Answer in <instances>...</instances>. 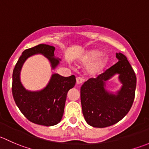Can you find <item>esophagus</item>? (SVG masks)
<instances>
[{
  "label": "esophagus",
  "mask_w": 149,
  "mask_h": 149,
  "mask_svg": "<svg viewBox=\"0 0 149 149\" xmlns=\"http://www.w3.org/2000/svg\"><path fill=\"white\" fill-rule=\"evenodd\" d=\"M84 81V79L81 77H77L76 78V83L77 84H81L83 83Z\"/></svg>",
  "instance_id": "1"
}]
</instances>
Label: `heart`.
Here are the masks:
<instances>
[{
  "mask_svg": "<svg viewBox=\"0 0 149 149\" xmlns=\"http://www.w3.org/2000/svg\"><path fill=\"white\" fill-rule=\"evenodd\" d=\"M100 49H90L84 54L80 58V63L87 66V72L91 76H97L102 73L108 63L109 58L102 55Z\"/></svg>",
  "mask_w": 149,
  "mask_h": 149,
  "instance_id": "b5f03b06",
  "label": "heart"
}]
</instances>
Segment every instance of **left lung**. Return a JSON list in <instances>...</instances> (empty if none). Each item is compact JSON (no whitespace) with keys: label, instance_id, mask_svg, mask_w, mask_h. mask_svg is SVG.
Wrapping results in <instances>:
<instances>
[{"label":"left lung","instance_id":"1","mask_svg":"<svg viewBox=\"0 0 149 149\" xmlns=\"http://www.w3.org/2000/svg\"><path fill=\"white\" fill-rule=\"evenodd\" d=\"M119 60L96 78H91L81 87L82 112L86 121L95 127H106L121 120L130 111L135 98L136 76L123 54L116 53ZM119 74L123 86L117 95L105 89V81Z\"/></svg>","mask_w":149,"mask_h":149}]
</instances>
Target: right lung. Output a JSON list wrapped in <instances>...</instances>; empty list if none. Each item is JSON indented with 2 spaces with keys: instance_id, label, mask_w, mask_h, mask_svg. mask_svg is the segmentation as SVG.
Wrapping results in <instances>:
<instances>
[{
  "instance_id": "1",
  "label": "right lung",
  "mask_w": 149,
  "mask_h": 149,
  "mask_svg": "<svg viewBox=\"0 0 149 149\" xmlns=\"http://www.w3.org/2000/svg\"><path fill=\"white\" fill-rule=\"evenodd\" d=\"M55 47L40 44L25 49L18 60L13 71L12 94L16 105L29 121L41 125L52 126L62 119L68 91L76 84L74 75L63 77L55 73L47 86L40 91L25 89L20 81V71L23 63L34 54H42L49 61L52 69L59 64L55 58Z\"/></svg>"
}]
</instances>
